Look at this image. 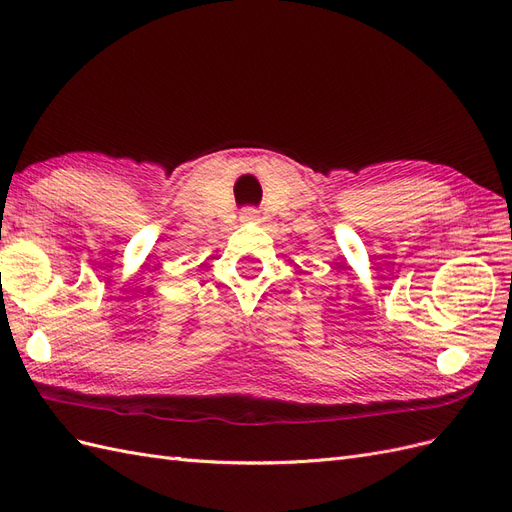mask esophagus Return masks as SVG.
Masks as SVG:
<instances>
[{
    "instance_id": "34e87169",
    "label": "esophagus",
    "mask_w": 512,
    "mask_h": 512,
    "mask_svg": "<svg viewBox=\"0 0 512 512\" xmlns=\"http://www.w3.org/2000/svg\"><path fill=\"white\" fill-rule=\"evenodd\" d=\"M258 218H260V215L254 207H245L241 211V222H245V224H254V222H258Z\"/></svg>"
}]
</instances>
